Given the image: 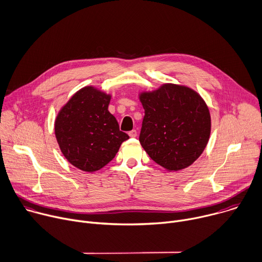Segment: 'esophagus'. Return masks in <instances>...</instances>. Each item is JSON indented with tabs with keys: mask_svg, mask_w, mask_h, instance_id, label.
<instances>
[{
	"mask_svg": "<svg viewBox=\"0 0 262 262\" xmlns=\"http://www.w3.org/2000/svg\"><path fill=\"white\" fill-rule=\"evenodd\" d=\"M129 136H130L131 138L136 137V136H137V131H136V130H132V131H130V132H129Z\"/></svg>",
	"mask_w": 262,
	"mask_h": 262,
	"instance_id": "34e87169",
	"label": "esophagus"
}]
</instances>
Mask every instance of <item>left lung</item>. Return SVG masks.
I'll use <instances>...</instances> for the list:
<instances>
[{"label": "left lung", "mask_w": 262, "mask_h": 262, "mask_svg": "<svg viewBox=\"0 0 262 262\" xmlns=\"http://www.w3.org/2000/svg\"><path fill=\"white\" fill-rule=\"evenodd\" d=\"M138 98L144 110L139 142L150 159L170 172L192 165L211 135V114L202 97L187 85L163 83Z\"/></svg>", "instance_id": "1"}]
</instances>
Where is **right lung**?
Instances as JSON below:
<instances>
[{"instance_id": "add662e5", "label": "right lung", "mask_w": 262, "mask_h": 262, "mask_svg": "<svg viewBox=\"0 0 262 262\" xmlns=\"http://www.w3.org/2000/svg\"><path fill=\"white\" fill-rule=\"evenodd\" d=\"M112 95L86 85L61 107L55 134L62 154L76 168L94 172L108 164L129 139L108 112Z\"/></svg>"}]
</instances>
